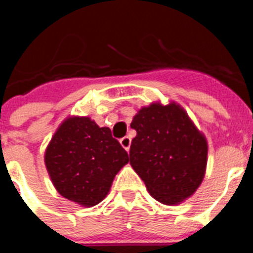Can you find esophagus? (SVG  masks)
I'll return each mask as SVG.
<instances>
[{
    "label": "esophagus",
    "instance_id": "1",
    "mask_svg": "<svg viewBox=\"0 0 253 253\" xmlns=\"http://www.w3.org/2000/svg\"><path fill=\"white\" fill-rule=\"evenodd\" d=\"M120 144H122V146L129 152V148H130V144H131V139L129 137L122 138V139H120Z\"/></svg>",
    "mask_w": 253,
    "mask_h": 253
}]
</instances>
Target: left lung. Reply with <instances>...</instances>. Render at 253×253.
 <instances>
[{
	"label": "left lung",
	"mask_w": 253,
	"mask_h": 253,
	"mask_svg": "<svg viewBox=\"0 0 253 253\" xmlns=\"http://www.w3.org/2000/svg\"><path fill=\"white\" fill-rule=\"evenodd\" d=\"M130 165L149 194L163 204H178L204 178L208 144L178 105L152 104L134 116Z\"/></svg>",
	"instance_id": "8db88e82"
}]
</instances>
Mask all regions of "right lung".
<instances>
[{"label":"right lung","instance_id":"add662e5","mask_svg":"<svg viewBox=\"0 0 253 253\" xmlns=\"http://www.w3.org/2000/svg\"><path fill=\"white\" fill-rule=\"evenodd\" d=\"M129 156L90 118H69L60 125L45 152V165L58 193L84 207L99 204Z\"/></svg>","mask_w":253,"mask_h":253}]
</instances>
